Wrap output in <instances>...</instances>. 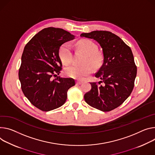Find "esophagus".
Here are the masks:
<instances>
[{"label": "esophagus", "instance_id": "34e87169", "mask_svg": "<svg viewBox=\"0 0 155 155\" xmlns=\"http://www.w3.org/2000/svg\"><path fill=\"white\" fill-rule=\"evenodd\" d=\"M82 83H83V82H82L81 81H77L76 84H77V85H81V84Z\"/></svg>", "mask_w": 155, "mask_h": 155}]
</instances>
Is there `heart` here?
<instances>
[{
    "label": "heart",
    "mask_w": 155,
    "mask_h": 155,
    "mask_svg": "<svg viewBox=\"0 0 155 155\" xmlns=\"http://www.w3.org/2000/svg\"><path fill=\"white\" fill-rule=\"evenodd\" d=\"M78 48L87 54V57L83 61L84 65H73L67 67L65 70V74L73 78L82 80L86 77L91 74L93 68L100 67L103 62V55L97 51V47L92 41L83 39L78 41L77 44ZM59 55L62 62L64 64H69L72 61V49L70 43L63 44L59 50Z\"/></svg>",
    "instance_id": "1"
}]
</instances>
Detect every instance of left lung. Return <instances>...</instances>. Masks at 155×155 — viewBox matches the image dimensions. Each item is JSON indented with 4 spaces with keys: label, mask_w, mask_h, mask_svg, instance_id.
<instances>
[{
    "label": "left lung",
    "mask_w": 155,
    "mask_h": 155,
    "mask_svg": "<svg viewBox=\"0 0 155 155\" xmlns=\"http://www.w3.org/2000/svg\"><path fill=\"white\" fill-rule=\"evenodd\" d=\"M80 36L96 41L104 56L103 64L95 74L101 81L90 83L91 89L84 99L91 107L103 112L113 110L127 100L134 89L137 67L132 50L110 31H93Z\"/></svg>",
    "instance_id": "1"
}]
</instances>
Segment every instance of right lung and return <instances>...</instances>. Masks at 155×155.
Returning a JSON list of instances; mask_svg holds the SVG:
<instances>
[{
  "label": "right lung",
  "instance_id": "right-lung-1",
  "mask_svg": "<svg viewBox=\"0 0 155 155\" xmlns=\"http://www.w3.org/2000/svg\"><path fill=\"white\" fill-rule=\"evenodd\" d=\"M74 39L75 36L63 29L49 27L35 35L25 46L18 72L21 88L28 100L41 110L62 106L68 90L75 85L72 78L58 76L62 66L60 47Z\"/></svg>",
  "mask_w": 155,
  "mask_h": 155
}]
</instances>
